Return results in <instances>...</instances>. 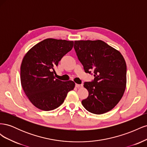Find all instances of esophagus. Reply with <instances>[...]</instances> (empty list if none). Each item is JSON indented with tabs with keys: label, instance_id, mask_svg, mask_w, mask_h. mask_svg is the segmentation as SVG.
I'll return each mask as SVG.
<instances>
[{
	"label": "esophagus",
	"instance_id": "obj_1",
	"mask_svg": "<svg viewBox=\"0 0 147 147\" xmlns=\"http://www.w3.org/2000/svg\"><path fill=\"white\" fill-rule=\"evenodd\" d=\"M75 86H76L78 88H82L83 86V85H82V84H75Z\"/></svg>",
	"mask_w": 147,
	"mask_h": 147
}]
</instances>
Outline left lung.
I'll return each mask as SVG.
<instances>
[{
    "mask_svg": "<svg viewBox=\"0 0 147 147\" xmlns=\"http://www.w3.org/2000/svg\"><path fill=\"white\" fill-rule=\"evenodd\" d=\"M74 48L85 72H94V81L84 83L89 96L82 105L92 113L109 112L125 91L126 64L123 55L100 40H75Z\"/></svg>",
    "mask_w": 147,
    "mask_h": 147,
    "instance_id": "obj_1",
    "label": "left lung"
}]
</instances>
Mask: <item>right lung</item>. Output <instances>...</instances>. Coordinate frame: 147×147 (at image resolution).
<instances>
[{
    "mask_svg": "<svg viewBox=\"0 0 147 147\" xmlns=\"http://www.w3.org/2000/svg\"><path fill=\"white\" fill-rule=\"evenodd\" d=\"M74 46L73 41L47 38L31 48L21 65L22 88L35 107L50 111L63 103L75 83L55 78V68Z\"/></svg>",
    "mask_w": 147,
    "mask_h": 147,
    "instance_id": "right-lung-1",
    "label": "right lung"
}]
</instances>
